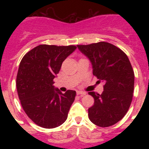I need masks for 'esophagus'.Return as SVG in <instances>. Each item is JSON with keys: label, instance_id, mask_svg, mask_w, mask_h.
Listing matches in <instances>:
<instances>
[{"label": "esophagus", "instance_id": "obj_1", "mask_svg": "<svg viewBox=\"0 0 149 149\" xmlns=\"http://www.w3.org/2000/svg\"><path fill=\"white\" fill-rule=\"evenodd\" d=\"M77 94L79 95L83 96V95H86V93H85V92H83V91H77Z\"/></svg>", "mask_w": 149, "mask_h": 149}]
</instances>
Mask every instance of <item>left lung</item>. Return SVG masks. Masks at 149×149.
<instances>
[{
  "mask_svg": "<svg viewBox=\"0 0 149 149\" xmlns=\"http://www.w3.org/2000/svg\"><path fill=\"white\" fill-rule=\"evenodd\" d=\"M92 63L93 74L104 82L101 95L89 92L94 105L88 110L91 122L99 127L113 125L127 113L134 88V72L128 57L120 48L106 42L77 45Z\"/></svg>",
  "mask_w": 149,
  "mask_h": 149,
  "instance_id": "1",
  "label": "left lung"
}]
</instances>
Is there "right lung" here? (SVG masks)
<instances>
[{
  "instance_id": "obj_1",
  "label": "right lung",
  "mask_w": 149,
  "mask_h": 149,
  "mask_svg": "<svg viewBox=\"0 0 149 149\" xmlns=\"http://www.w3.org/2000/svg\"><path fill=\"white\" fill-rule=\"evenodd\" d=\"M77 48L75 45H40L23 56L16 77V88L22 108L37 125L54 128L68 117L76 92L64 94L54 86L62 63Z\"/></svg>"
}]
</instances>
